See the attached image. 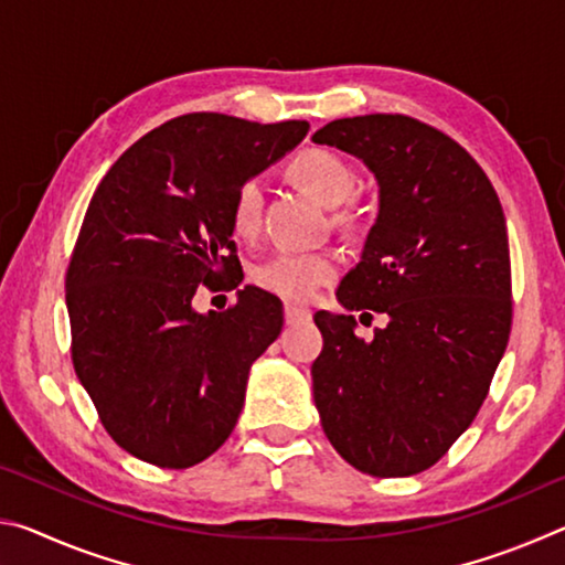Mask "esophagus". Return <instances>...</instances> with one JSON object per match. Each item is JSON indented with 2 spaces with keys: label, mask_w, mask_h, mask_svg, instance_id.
Returning <instances> with one entry per match:
<instances>
[{
  "label": "esophagus",
  "mask_w": 565,
  "mask_h": 565,
  "mask_svg": "<svg viewBox=\"0 0 565 565\" xmlns=\"http://www.w3.org/2000/svg\"><path fill=\"white\" fill-rule=\"evenodd\" d=\"M284 317H286V323H299V321H309L311 319V311L309 309H301V306L286 303Z\"/></svg>",
  "instance_id": "esophagus-1"
}]
</instances>
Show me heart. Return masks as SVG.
<instances>
[{
    "mask_svg": "<svg viewBox=\"0 0 565 565\" xmlns=\"http://www.w3.org/2000/svg\"><path fill=\"white\" fill-rule=\"evenodd\" d=\"M289 174L296 184L303 186L327 206H339L351 196L356 186V171L337 151L311 147L299 151L291 159ZM264 212V186L259 179H246L238 186L232 206V224L238 236H254L259 232ZM333 222L339 226H351L356 222V209H337ZM337 274V264L329 254H301V252H276L256 269V284L281 299L306 301L321 284H327Z\"/></svg>",
    "mask_w": 565,
    "mask_h": 565,
    "instance_id": "obj_1",
    "label": "heart"
}]
</instances>
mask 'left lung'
Returning a JSON list of instances; mask_svg holds the SVG:
<instances>
[{"mask_svg": "<svg viewBox=\"0 0 565 565\" xmlns=\"http://www.w3.org/2000/svg\"><path fill=\"white\" fill-rule=\"evenodd\" d=\"M311 139L359 157L379 181L376 224L337 296L388 317L371 341L347 313L313 317L323 434L361 473L414 476L473 424L509 343L503 209L458 141L404 114L337 119Z\"/></svg>", "mask_w": 565, "mask_h": 565, "instance_id": "1", "label": "left lung"}]
</instances>
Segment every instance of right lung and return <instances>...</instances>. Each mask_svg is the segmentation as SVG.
<instances>
[{"label":"right lung","mask_w":565,"mask_h":565,"mask_svg":"<svg viewBox=\"0 0 565 565\" xmlns=\"http://www.w3.org/2000/svg\"><path fill=\"white\" fill-rule=\"evenodd\" d=\"M306 131L184 114L131 145L94 191L66 269L72 363L107 434L139 461L189 468L232 436L284 306L256 286L226 311L191 301L202 284H242L236 191Z\"/></svg>","instance_id":"obj_1"}]
</instances>
